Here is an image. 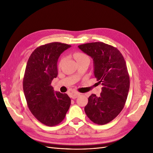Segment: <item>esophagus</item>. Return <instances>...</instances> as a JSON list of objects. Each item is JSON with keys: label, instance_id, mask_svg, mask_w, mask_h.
<instances>
[{"label": "esophagus", "instance_id": "1", "mask_svg": "<svg viewBox=\"0 0 153 153\" xmlns=\"http://www.w3.org/2000/svg\"><path fill=\"white\" fill-rule=\"evenodd\" d=\"M80 94L78 93V92H72L71 94V98H72L73 99H76L77 97L79 96Z\"/></svg>", "mask_w": 153, "mask_h": 153}]
</instances>
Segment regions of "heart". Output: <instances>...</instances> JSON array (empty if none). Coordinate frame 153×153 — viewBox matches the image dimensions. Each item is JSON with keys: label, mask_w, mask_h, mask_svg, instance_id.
I'll return each instance as SVG.
<instances>
[{"label": "heart", "mask_w": 153, "mask_h": 153, "mask_svg": "<svg viewBox=\"0 0 153 153\" xmlns=\"http://www.w3.org/2000/svg\"><path fill=\"white\" fill-rule=\"evenodd\" d=\"M74 57H75V60L78 63L81 62H85V61H89V62L90 61L89 57L84 52H75L74 53ZM61 63H62V61L61 62V63H60V64Z\"/></svg>", "instance_id": "heart-1"}]
</instances>
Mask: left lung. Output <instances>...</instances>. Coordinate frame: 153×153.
I'll return each mask as SVG.
<instances>
[{"mask_svg":"<svg viewBox=\"0 0 153 153\" xmlns=\"http://www.w3.org/2000/svg\"><path fill=\"white\" fill-rule=\"evenodd\" d=\"M93 59L94 74L103 85L99 97L92 94L85 112L91 121L103 125L112 121L123 109L129 89V76L126 62L120 51L102 42L78 46Z\"/></svg>","mask_w":153,"mask_h":153,"instance_id":"obj_1","label":"left lung"}]
</instances>
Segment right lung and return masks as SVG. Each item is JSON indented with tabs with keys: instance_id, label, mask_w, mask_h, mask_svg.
<instances>
[{
	"instance_id": "add662e5",
	"label": "right lung",
	"mask_w": 153,
	"mask_h": 153,
	"mask_svg": "<svg viewBox=\"0 0 153 153\" xmlns=\"http://www.w3.org/2000/svg\"><path fill=\"white\" fill-rule=\"evenodd\" d=\"M71 45L54 42L36 48L27 63L23 89L27 105L34 116L48 126L61 123L71 105L67 94L55 92L51 83L58 75L57 61Z\"/></svg>"
}]
</instances>
